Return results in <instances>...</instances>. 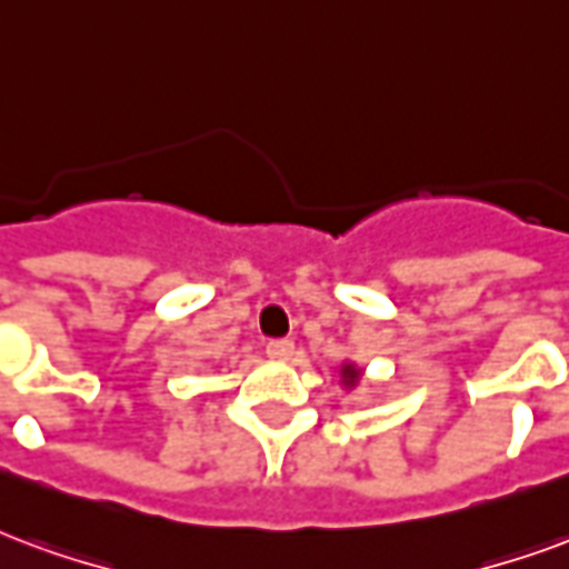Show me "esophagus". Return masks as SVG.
Returning <instances> with one entry per match:
<instances>
[{"instance_id": "obj_1", "label": "esophagus", "mask_w": 569, "mask_h": 569, "mask_svg": "<svg viewBox=\"0 0 569 569\" xmlns=\"http://www.w3.org/2000/svg\"><path fill=\"white\" fill-rule=\"evenodd\" d=\"M264 352H268V359L273 361H289L296 356V343H292V340H271Z\"/></svg>"}]
</instances>
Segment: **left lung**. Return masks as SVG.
Here are the masks:
<instances>
[{"instance_id": "left-lung-1", "label": "left lung", "mask_w": 569, "mask_h": 569, "mask_svg": "<svg viewBox=\"0 0 569 569\" xmlns=\"http://www.w3.org/2000/svg\"><path fill=\"white\" fill-rule=\"evenodd\" d=\"M359 380H361L359 365L343 361V365H340V386H343V389H356V386H359Z\"/></svg>"}]
</instances>
